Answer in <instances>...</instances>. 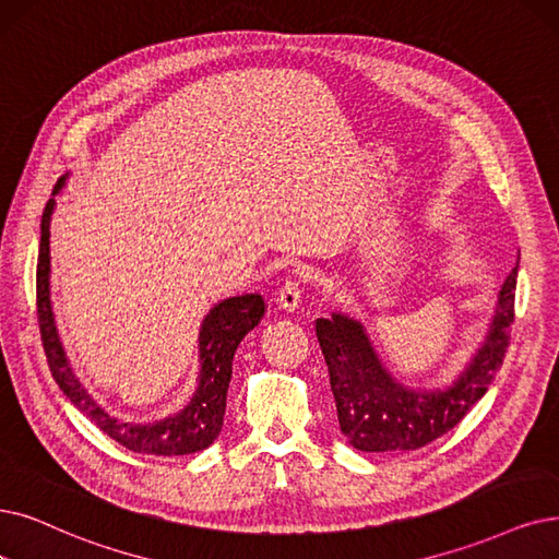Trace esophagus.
<instances>
[{
  "label": "esophagus",
  "instance_id": "34e87169",
  "mask_svg": "<svg viewBox=\"0 0 559 559\" xmlns=\"http://www.w3.org/2000/svg\"><path fill=\"white\" fill-rule=\"evenodd\" d=\"M300 282L286 280L275 296V305L282 311H296L300 307Z\"/></svg>",
  "mask_w": 559,
  "mask_h": 559
}]
</instances>
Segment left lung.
Returning <instances> with one entry per match:
<instances>
[{
  "label": "left lung",
  "mask_w": 559,
  "mask_h": 559,
  "mask_svg": "<svg viewBox=\"0 0 559 559\" xmlns=\"http://www.w3.org/2000/svg\"><path fill=\"white\" fill-rule=\"evenodd\" d=\"M519 263L502 282L493 317L471 360L442 388H408L385 367L367 328L342 309L317 321L340 429L360 452H408L454 429L502 367L513 323Z\"/></svg>",
  "instance_id": "8db88e82"
}]
</instances>
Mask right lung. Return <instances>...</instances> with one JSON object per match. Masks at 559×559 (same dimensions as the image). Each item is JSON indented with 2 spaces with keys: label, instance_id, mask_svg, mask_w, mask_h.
Instances as JSON below:
<instances>
[{
  "label": "right lung",
  "instance_id": "1",
  "mask_svg": "<svg viewBox=\"0 0 559 559\" xmlns=\"http://www.w3.org/2000/svg\"><path fill=\"white\" fill-rule=\"evenodd\" d=\"M63 174L46 204L40 217V242L36 265V307L43 348L48 355L52 378L71 404L92 419L100 431L115 438L126 450L155 456H181L202 452L219 436L225 421L227 390L231 381V362L245 334L259 325L265 302L259 294H242L219 300L209 309L199 328V373L197 388L188 404L158 421H130L107 413L98 401L88 394L75 376L69 355L59 340V330L50 298V222L57 206V194L66 186Z\"/></svg>",
  "mask_w": 559,
  "mask_h": 559
}]
</instances>
